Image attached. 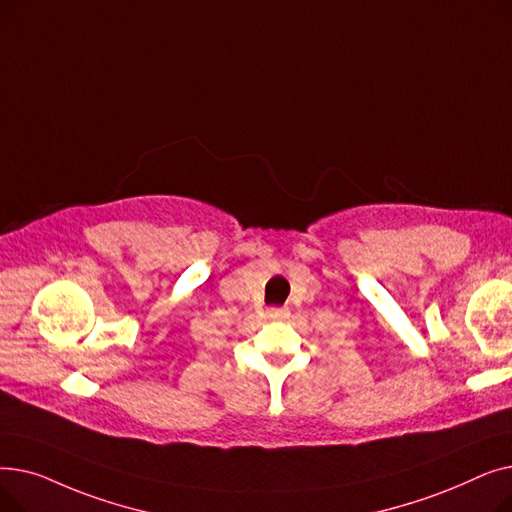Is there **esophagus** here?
<instances>
[{
    "label": "esophagus",
    "instance_id": "1",
    "mask_svg": "<svg viewBox=\"0 0 512 512\" xmlns=\"http://www.w3.org/2000/svg\"><path fill=\"white\" fill-rule=\"evenodd\" d=\"M288 315H290V311L286 307H270V309H267V317H270L272 321H284Z\"/></svg>",
    "mask_w": 512,
    "mask_h": 512
}]
</instances>
